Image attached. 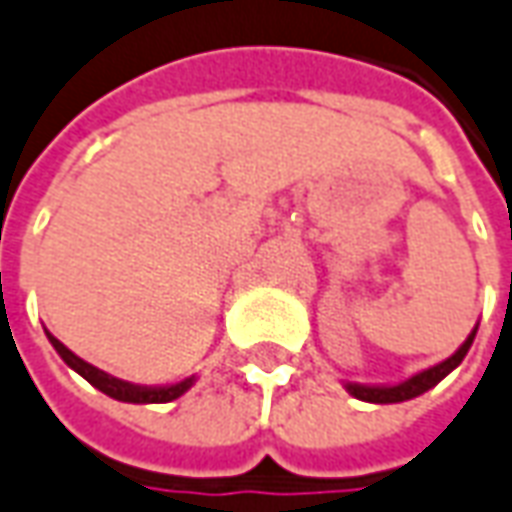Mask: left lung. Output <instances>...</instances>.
<instances>
[{"label":"left lung","mask_w":512,"mask_h":512,"mask_svg":"<svg viewBox=\"0 0 512 512\" xmlns=\"http://www.w3.org/2000/svg\"><path fill=\"white\" fill-rule=\"evenodd\" d=\"M474 336L476 330L465 339L460 350L454 353L451 358L446 361H440L437 367H429V370H423V373L412 375L409 381H403L398 387H361V384H347V392L358 398V401H370V403H401V401H409V398H417V395H423L426 389H431L434 384H440L443 378H446L457 364H460L465 353L471 350V344H474Z\"/></svg>","instance_id":"obj_1"}]
</instances>
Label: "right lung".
<instances>
[{
	"mask_svg": "<svg viewBox=\"0 0 512 512\" xmlns=\"http://www.w3.org/2000/svg\"><path fill=\"white\" fill-rule=\"evenodd\" d=\"M52 347L58 350V356L64 358L66 364L75 370V373H81L92 387H97L100 392H106L109 398L114 401H125V403H168L176 401L179 395H184L190 384H193V378H187L182 384H176V387H159V389H148V387H134V384H128V381H120V378H111L109 373H103V370H97L92 364H86L83 358H78L69 347L58 342L55 336H50Z\"/></svg>",
	"mask_w": 512,
	"mask_h": 512,
	"instance_id": "right-lung-1",
	"label": "right lung"
}]
</instances>
